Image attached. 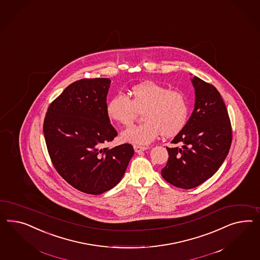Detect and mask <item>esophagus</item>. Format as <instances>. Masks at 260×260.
I'll return each mask as SVG.
<instances>
[{"label": "esophagus", "mask_w": 260, "mask_h": 260, "mask_svg": "<svg viewBox=\"0 0 260 260\" xmlns=\"http://www.w3.org/2000/svg\"><path fill=\"white\" fill-rule=\"evenodd\" d=\"M134 150H135V152H137V153H140L142 151H144V150L148 149L147 147H145V146H139V145H134Z\"/></svg>", "instance_id": "obj_1"}]
</instances>
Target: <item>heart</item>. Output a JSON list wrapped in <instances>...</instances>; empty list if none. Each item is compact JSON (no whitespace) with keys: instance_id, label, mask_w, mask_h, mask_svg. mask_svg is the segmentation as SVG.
<instances>
[{"instance_id":"obj_1","label":"heart","mask_w":260,"mask_h":260,"mask_svg":"<svg viewBox=\"0 0 260 260\" xmlns=\"http://www.w3.org/2000/svg\"><path fill=\"white\" fill-rule=\"evenodd\" d=\"M132 99L123 92L112 95L106 107L110 119L123 126L134 122L142 110L140 125L129 126L122 133V139L135 145H147L160 135L170 137L180 133L185 125L189 105L186 95L179 90L154 81H145L131 89Z\"/></svg>"}]
</instances>
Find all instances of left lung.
I'll use <instances>...</instances> for the list:
<instances>
[{
    "label": "left lung",
    "instance_id": "8db88e82",
    "mask_svg": "<svg viewBox=\"0 0 260 260\" xmlns=\"http://www.w3.org/2000/svg\"><path fill=\"white\" fill-rule=\"evenodd\" d=\"M195 108L183 129L167 148L169 160L162 178L172 185L191 189L214 175L222 165L232 143L231 121L216 87L198 77Z\"/></svg>",
    "mask_w": 260,
    "mask_h": 260
}]
</instances>
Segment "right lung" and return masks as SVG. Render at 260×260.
I'll return each mask as SVG.
<instances>
[{"label": "right lung", "instance_id": "right-lung-1", "mask_svg": "<svg viewBox=\"0 0 260 260\" xmlns=\"http://www.w3.org/2000/svg\"><path fill=\"white\" fill-rule=\"evenodd\" d=\"M109 78L69 85L48 107L43 134L57 173L76 189L99 195L119 183L134 149L131 144L102 148L117 136L107 114Z\"/></svg>", "mask_w": 260, "mask_h": 260}]
</instances>
